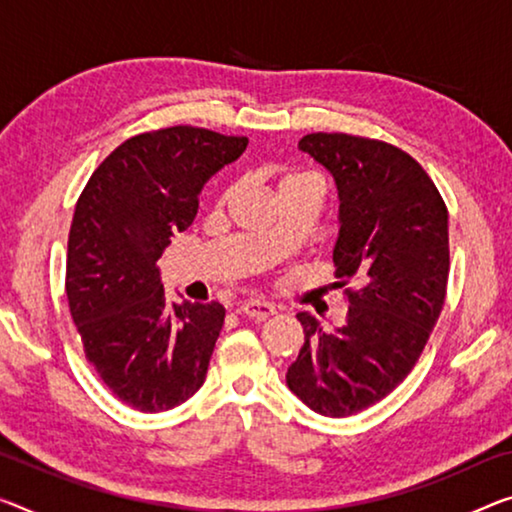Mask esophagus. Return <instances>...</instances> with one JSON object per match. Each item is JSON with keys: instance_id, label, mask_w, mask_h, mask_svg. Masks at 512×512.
<instances>
[{"instance_id": "34e87169", "label": "esophagus", "mask_w": 512, "mask_h": 512, "mask_svg": "<svg viewBox=\"0 0 512 512\" xmlns=\"http://www.w3.org/2000/svg\"><path fill=\"white\" fill-rule=\"evenodd\" d=\"M238 311L242 313V316H247L251 320H265V318H270V316H274V313H277L270 302H263V300L242 302Z\"/></svg>"}]
</instances>
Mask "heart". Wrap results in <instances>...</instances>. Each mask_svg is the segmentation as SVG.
I'll return each instance as SVG.
<instances>
[{
  "label": "heart",
  "mask_w": 512,
  "mask_h": 512,
  "mask_svg": "<svg viewBox=\"0 0 512 512\" xmlns=\"http://www.w3.org/2000/svg\"><path fill=\"white\" fill-rule=\"evenodd\" d=\"M295 180H316V178H313V176H300V174H297V176H286V178H283V180H281V183H279V185H286V183H295Z\"/></svg>",
  "instance_id": "obj_1"
}]
</instances>
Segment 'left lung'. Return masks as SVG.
Listing matches in <instances>:
<instances>
[{"label": "left lung", "instance_id": "obj_1", "mask_svg": "<svg viewBox=\"0 0 512 512\" xmlns=\"http://www.w3.org/2000/svg\"><path fill=\"white\" fill-rule=\"evenodd\" d=\"M338 190V283L345 325L322 332L309 313L288 389L322 416H352L391 393L412 371L442 313L448 281V210L412 155L387 141L313 132L300 139Z\"/></svg>", "mask_w": 512, "mask_h": 512}]
</instances>
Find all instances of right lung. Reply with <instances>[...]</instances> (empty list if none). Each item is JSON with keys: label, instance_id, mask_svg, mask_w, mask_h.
Segmentation results:
<instances>
[{"label": "right lung", "instance_id": "1", "mask_svg": "<svg viewBox=\"0 0 512 512\" xmlns=\"http://www.w3.org/2000/svg\"><path fill=\"white\" fill-rule=\"evenodd\" d=\"M247 144L192 125L144 132L114 148L77 199L70 316L100 380L139 412L171 410L206 380L224 306L171 304L157 258L194 222L203 185Z\"/></svg>", "mask_w": 512, "mask_h": 512}]
</instances>
